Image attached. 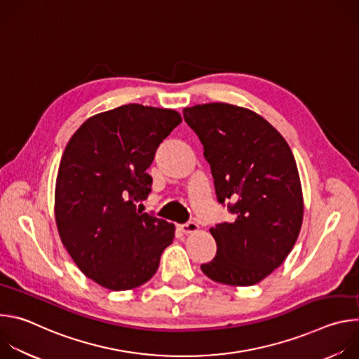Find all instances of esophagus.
Returning a JSON list of instances; mask_svg holds the SVG:
<instances>
[{"label": "esophagus", "mask_w": 359, "mask_h": 359, "mask_svg": "<svg viewBox=\"0 0 359 359\" xmlns=\"http://www.w3.org/2000/svg\"><path fill=\"white\" fill-rule=\"evenodd\" d=\"M179 229H180V231H182V233L189 234V233H194V231H197V230H198V226H197L194 222H187V223H184V224H180V226H179Z\"/></svg>", "instance_id": "1"}]
</instances>
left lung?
Segmentation results:
<instances>
[{"mask_svg": "<svg viewBox=\"0 0 359 359\" xmlns=\"http://www.w3.org/2000/svg\"><path fill=\"white\" fill-rule=\"evenodd\" d=\"M184 122L203 144L219 203L233 223L210 229L215 259L201 271L216 283L247 287L278 269L302 223V191L285 139L260 115L230 104L183 109Z\"/></svg>", "mask_w": 359, "mask_h": 359, "instance_id": "8db88e82", "label": "left lung"}]
</instances>
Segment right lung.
I'll list each match as a JSON object with an SVG mask.
<instances>
[{"mask_svg":"<svg viewBox=\"0 0 359 359\" xmlns=\"http://www.w3.org/2000/svg\"><path fill=\"white\" fill-rule=\"evenodd\" d=\"M176 111L129 104L89 118L62 155L55 190L60 237L79 270L114 291L156 273L175 226L137 210L151 191L146 173L180 125Z\"/></svg>","mask_w":359,"mask_h":359,"instance_id":"right-lung-1","label":"right lung"}]
</instances>
